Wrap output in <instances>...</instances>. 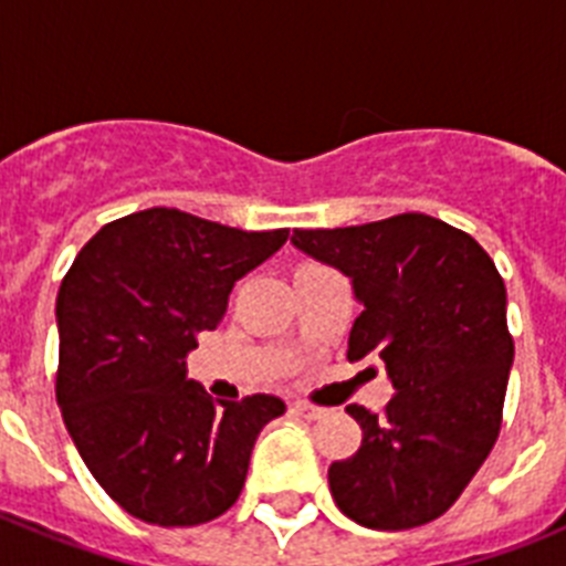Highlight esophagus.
<instances>
[{
  "label": "esophagus",
  "mask_w": 566,
  "mask_h": 566,
  "mask_svg": "<svg viewBox=\"0 0 566 566\" xmlns=\"http://www.w3.org/2000/svg\"><path fill=\"white\" fill-rule=\"evenodd\" d=\"M292 411L303 419H319L323 413H326V408H319V405H312V402H300L297 399V402L292 405Z\"/></svg>",
  "instance_id": "obj_1"
}]
</instances>
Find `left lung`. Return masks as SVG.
I'll use <instances>...</instances> for the list:
<instances>
[{
    "instance_id": "obj_1",
    "label": "left lung",
    "mask_w": 566,
    "mask_h": 566,
    "mask_svg": "<svg viewBox=\"0 0 566 566\" xmlns=\"http://www.w3.org/2000/svg\"><path fill=\"white\" fill-rule=\"evenodd\" d=\"M292 243L352 277L363 312L348 359H379L394 385L382 413L348 405L363 428L328 468L345 516L411 530L451 507L496 444L513 365L507 292L462 229L422 212L345 229H294Z\"/></svg>"
}]
</instances>
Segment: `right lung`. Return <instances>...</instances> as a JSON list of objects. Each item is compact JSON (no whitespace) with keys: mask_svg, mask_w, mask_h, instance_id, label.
<instances>
[{"mask_svg":"<svg viewBox=\"0 0 566 566\" xmlns=\"http://www.w3.org/2000/svg\"><path fill=\"white\" fill-rule=\"evenodd\" d=\"M286 238L153 207L98 229L64 274L59 408L129 516L192 527L238 502L254 439L286 405L269 394L214 402L187 379V354L218 328L234 283Z\"/></svg>","mask_w":566,"mask_h":566,"instance_id":"add662e5","label":"right lung"}]
</instances>
